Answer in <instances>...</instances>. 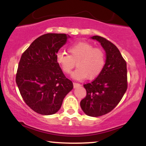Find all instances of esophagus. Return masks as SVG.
I'll list each match as a JSON object with an SVG mask.
<instances>
[{"label": "esophagus", "mask_w": 146, "mask_h": 146, "mask_svg": "<svg viewBox=\"0 0 146 146\" xmlns=\"http://www.w3.org/2000/svg\"><path fill=\"white\" fill-rule=\"evenodd\" d=\"M79 86H80V84L76 83V82H73V88H78V87H79Z\"/></svg>", "instance_id": "obj_1"}]
</instances>
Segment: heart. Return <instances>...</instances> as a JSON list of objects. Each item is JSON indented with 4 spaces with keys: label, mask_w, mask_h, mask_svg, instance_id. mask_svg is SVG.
<instances>
[{
    "label": "heart",
    "mask_w": 146,
    "mask_h": 146,
    "mask_svg": "<svg viewBox=\"0 0 146 146\" xmlns=\"http://www.w3.org/2000/svg\"><path fill=\"white\" fill-rule=\"evenodd\" d=\"M70 55L65 52H58L56 62L66 74L71 73L75 66L78 68L72 74L75 80L86 78L93 79L100 74L105 64V55L102 50L95 48L87 42H79L68 48Z\"/></svg>",
    "instance_id": "b5f03b06"
}]
</instances>
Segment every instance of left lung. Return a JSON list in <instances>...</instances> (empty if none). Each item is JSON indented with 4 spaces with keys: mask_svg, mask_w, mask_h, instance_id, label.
Wrapping results in <instances>:
<instances>
[{
    "mask_svg": "<svg viewBox=\"0 0 146 146\" xmlns=\"http://www.w3.org/2000/svg\"><path fill=\"white\" fill-rule=\"evenodd\" d=\"M100 43L106 52L104 66L91 83L84 85L86 96L80 102L86 115L100 117L111 111L119 103L127 90L126 62L119 50L101 36L90 37Z\"/></svg>",
    "mask_w": 146,
    "mask_h": 146,
    "instance_id": "8db88e82",
    "label": "left lung"
}]
</instances>
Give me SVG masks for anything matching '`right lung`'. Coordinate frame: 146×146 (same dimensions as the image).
<instances>
[{
  "label": "right lung",
  "mask_w": 146,
  "mask_h": 146,
  "mask_svg": "<svg viewBox=\"0 0 146 146\" xmlns=\"http://www.w3.org/2000/svg\"><path fill=\"white\" fill-rule=\"evenodd\" d=\"M70 38L64 33H46L35 40L22 55L16 82L25 103L37 113H56L73 89V82L56 62L58 51Z\"/></svg>",
  "instance_id": "right-lung-1"
}]
</instances>
